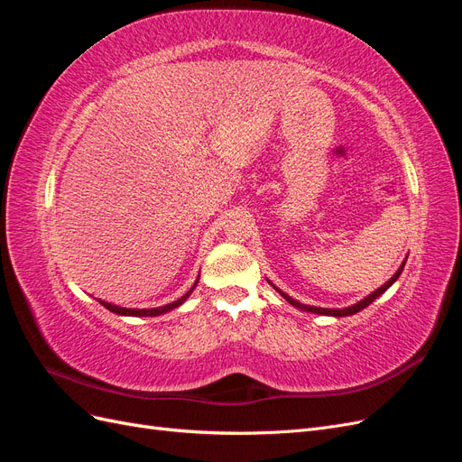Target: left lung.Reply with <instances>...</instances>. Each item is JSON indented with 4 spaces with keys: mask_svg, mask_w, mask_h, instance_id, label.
Returning <instances> with one entry per match:
<instances>
[{
    "mask_svg": "<svg viewBox=\"0 0 462 462\" xmlns=\"http://www.w3.org/2000/svg\"><path fill=\"white\" fill-rule=\"evenodd\" d=\"M404 263H407V258L402 260V263L399 265V270L395 272V275H393V277L389 279V282H385L382 287H377L374 292H370V295H368V297H365L362 300H358V302H355V304H351V306H345V309H321V306L302 304V302L295 300L292 297H289L287 292H283V291L279 289V287H275V285L270 282V279H268V282H270V285H272V287L279 292V295H282L289 304H292V306H295V309H299V310H302V312H312V314H321V316H333V318H345V316H353V314H356V312H360V310H365L366 306H368V304H372L377 297H382L383 292L397 282L399 275H401V272H402V268H404Z\"/></svg>",
    "mask_w": 462,
    "mask_h": 462,
    "instance_id": "obj_1",
    "label": "left lung"
}]
</instances>
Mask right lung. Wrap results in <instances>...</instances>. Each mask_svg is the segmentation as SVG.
I'll return each mask as SVG.
<instances>
[{"mask_svg":"<svg viewBox=\"0 0 462 462\" xmlns=\"http://www.w3.org/2000/svg\"><path fill=\"white\" fill-rule=\"evenodd\" d=\"M199 279H200V275L197 277V282H194V285L190 287V291H187L183 297L180 299H177V300H173V302H170V304H165V306H158V309H123V306H117V304H111V302H106V300H100V304L102 306H106V309L109 310V312H114V314H119V316H134V318H146V316H162V314H167V312H171V310H175V309H179L180 304H183L189 297H190V292L197 289V285H199Z\"/></svg>","mask_w":462,"mask_h":462,"instance_id":"right-lung-1","label":"right lung"}]
</instances>
